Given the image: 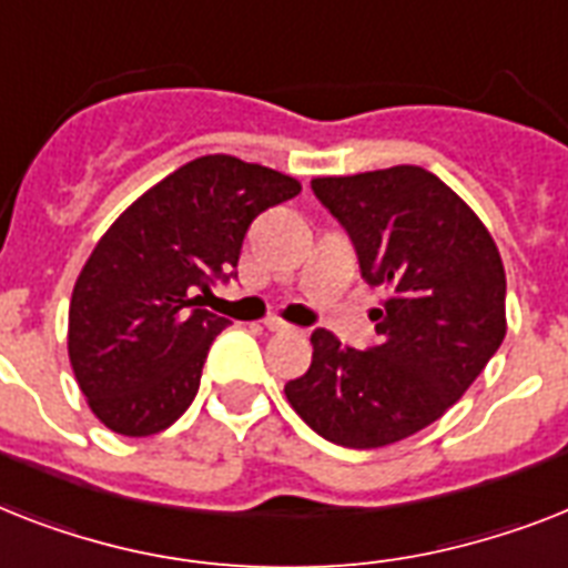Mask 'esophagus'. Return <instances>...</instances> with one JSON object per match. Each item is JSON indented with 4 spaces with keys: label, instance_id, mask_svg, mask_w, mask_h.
I'll return each mask as SVG.
<instances>
[{
    "label": "esophagus",
    "instance_id": "obj_1",
    "mask_svg": "<svg viewBox=\"0 0 568 568\" xmlns=\"http://www.w3.org/2000/svg\"><path fill=\"white\" fill-rule=\"evenodd\" d=\"M265 329H268V332H280V335H294V332H300L297 326L285 324L283 317H268V321H265Z\"/></svg>",
    "mask_w": 568,
    "mask_h": 568
}]
</instances>
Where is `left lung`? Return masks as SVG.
Segmentation results:
<instances>
[{
  "label": "left lung",
  "instance_id": "left-lung-1",
  "mask_svg": "<svg viewBox=\"0 0 568 568\" xmlns=\"http://www.w3.org/2000/svg\"><path fill=\"white\" fill-rule=\"evenodd\" d=\"M312 192L341 221L371 285L379 341L344 347L312 332L308 371L285 385L321 437L376 449L414 435L458 403L501 347L505 265L476 212L419 165L315 178Z\"/></svg>",
  "mask_w": 568,
  "mask_h": 568
}]
</instances>
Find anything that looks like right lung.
Segmentation results:
<instances>
[{
  "mask_svg": "<svg viewBox=\"0 0 568 568\" xmlns=\"http://www.w3.org/2000/svg\"><path fill=\"white\" fill-rule=\"evenodd\" d=\"M297 192L288 174L206 154L110 224L69 303V362L110 432L156 435L192 405L210 344L230 324L197 292L236 274L251 221Z\"/></svg>",
  "mask_w": 568,
  "mask_h": 568,
  "instance_id": "right-lung-1",
  "label": "right lung"
}]
</instances>
